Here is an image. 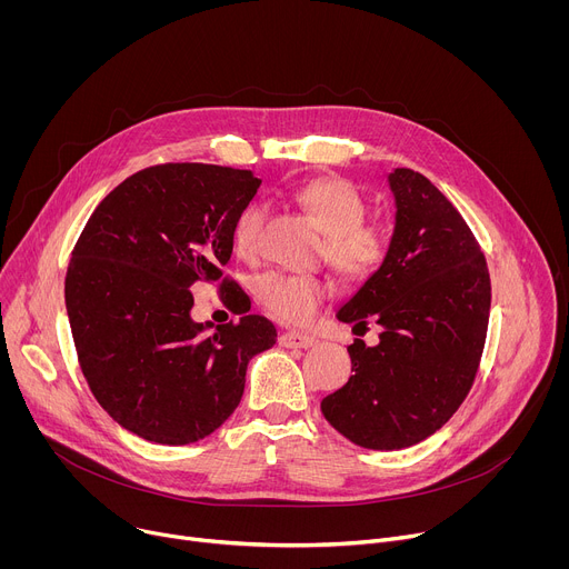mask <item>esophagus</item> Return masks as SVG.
Listing matches in <instances>:
<instances>
[{
    "mask_svg": "<svg viewBox=\"0 0 569 569\" xmlns=\"http://www.w3.org/2000/svg\"><path fill=\"white\" fill-rule=\"evenodd\" d=\"M279 345L286 347V349H308V347H315L317 340L312 336H306V333L288 331V333H281Z\"/></svg>",
    "mask_w": 569,
    "mask_h": 569,
    "instance_id": "34e87169",
    "label": "esophagus"
}]
</instances>
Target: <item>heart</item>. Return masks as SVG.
<instances>
[{
  "label": "heart",
  "mask_w": 569,
  "mask_h": 569,
  "mask_svg": "<svg viewBox=\"0 0 569 569\" xmlns=\"http://www.w3.org/2000/svg\"><path fill=\"white\" fill-rule=\"evenodd\" d=\"M288 196L327 233L321 254L342 277L362 281L380 268L389 250V231L385 224L362 218L365 200L351 182L342 178H315L292 187ZM266 216L268 207L263 202H252L238 213L231 240L240 257L257 254ZM329 292L331 286L319 277L283 272H268L254 283L259 303L272 317L288 323L308 321Z\"/></svg>",
  "instance_id": "heart-1"
}]
</instances>
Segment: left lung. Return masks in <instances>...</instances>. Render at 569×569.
Wrapping results in <instances>:
<instances>
[{"mask_svg":"<svg viewBox=\"0 0 569 569\" xmlns=\"http://www.w3.org/2000/svg\"><path fill=\"white\" fill-rule=\"evenodd\" d=\"M393 231L380 268L336 317L382 329L349 347V382L321 415L360 448L400 450L435 435L475 380L491 312L486 259L461 213L421 173L393 169Z\"/></svg>","mask_w":569,"mask_h":569,"instance_id":"left-lung-1","label":"left lung"}]
</instances>
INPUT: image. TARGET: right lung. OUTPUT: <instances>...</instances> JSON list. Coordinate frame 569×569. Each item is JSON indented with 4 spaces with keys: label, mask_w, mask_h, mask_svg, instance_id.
<instances>
[{
    "label": "right lung",
    "mask_w": 569,
    "mask_h": 569,
    "mask_svg": "<svg viewBox=\"0 0 569 569\" xmlns=\"http://www.w3.org/2000/svg\"><path fill=\"white\" fill-rule=\"evenodd\" d=\"M259 187L229 167H150L101 200L76 242L64 306L80 369L101 408L146 441L187 446L218 430L250 360L277 342L261 315L222 327L191 317L193 283L222 279L233 222Z\"/></svg>",
    "instance_id": "add662e5"
}]
</instances>
